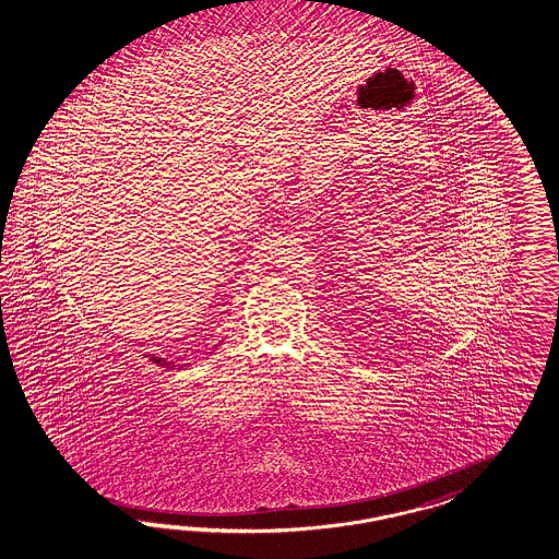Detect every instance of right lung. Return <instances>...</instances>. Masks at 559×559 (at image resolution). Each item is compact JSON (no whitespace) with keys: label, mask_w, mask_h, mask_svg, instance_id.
<instances>
[{"label":"right lung","mask_w":559,"mask_h":559,"mask_svg":"<svg viewBox=\"0 0 559 559\" xmlns=\"http://www.w3.org/2000/svg\"><path fill=\"white\" fill-rule=\"evenodd\" d=\"M151 360L154 364H158V366H163V368H181V366H177V364L168 362L165 358H158V356H151Z\"/></svg>","instance_id":"obj_1"}]
</instances>
